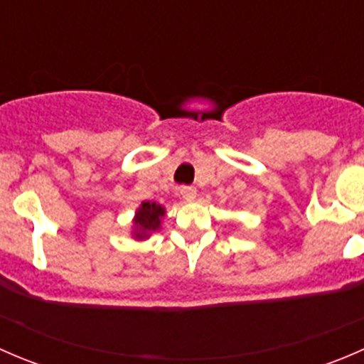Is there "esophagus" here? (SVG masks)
I'll use <instances>...</instances> for the list:
<instances>
[{"label": "esophagus", "mask_w": 364, "mask_h": 364, "mask_svg": "<svg viewBox=\"0 0 364 364\" xmlns=\"http://www.w3.org/2000/svg\"><path fill=\"white\" fill-rule=\"evenodd\" d=\"M179 192H181L183 199H185V200H193V199H196V196H197L196 186H181V190H179Z\"/></svg>", "instance_id": "1"}]
</instances>
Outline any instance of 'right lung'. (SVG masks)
<instances>
[{
  "label": "right lung",
  "instance_id": "add662e5",
  "mask_svg": "<svg viewBox=\"0 0 364 364\" xmlns=\"http://www.w3.org/2000/svg\"><path fill=\"white\" fill-rule=\"evenodd\" d=\"M164 216V208L156 203H142L141 209L135 216V225H137V237H146L149 232L156 230L160 227V218Z\"/></svg>",
  "mask_w": 364,
  "mask_h": 364
}]
</instances>
